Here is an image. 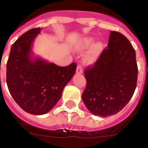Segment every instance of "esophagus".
Returning a JSON list of instances; mask_svg holds the SVG:
<instances>
[{
    "label": "esophagus",
    "instance_id": "esophagus-1",
    "mask_svg": "<svg viewBox=\"0 0 148 148\" xmlns=\"http://www.w3.org/2000/svg\"><path fill=\"white\" fill-rule=\"evenodd\" d=\"M76 73L78 74H81L83 73V68L81 67V65H77V70H76Z\"/></svg>",
    "mask_w": 148,
    "mask_h": 148
}]
</instances>
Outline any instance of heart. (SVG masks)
Wrapping results in <instances>:
<instances>
[{
    "label": "heart",
    "instance_id": "1",
    "mask_svg": "<svg viewBox=\"0 0 148 148\" xmlns=\"http://www.w3.org/2000/svg\"><path fill=\"white\" fill-rule=\"evenodd\" d=\"M94 43H95L94 38L86 37L79 40L75 45V51L78 52H83L91 47L84 57V61L87 64H93L97 62L104 48L103 44L96 43L93 45Z\"/></svg>",
    "mask_w": 148,
    "mask_h": 148
}]
</instances>
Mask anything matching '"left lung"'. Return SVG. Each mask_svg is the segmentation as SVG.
Segmentation results:
<instances>
[{"instance_id": "left-lung-1", "label": "left lung", "mask_w": 148, "mask_h": 148, "mask_svg": "<svg viewBox=\"0 0 148 148\" xmlns=\"http://www.w3.org/2000/svg\"><path fill=\"white\" fill-rule=\"evenodd\" d=\"M136 53L128 39L110 31L108 48L84 71L87 85L82 100L93 114H116L133 96L138 80Z\"/></svg>"}]
</instances>
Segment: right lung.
I'll list each match as a JSON object with an SVG mask.
<instances>
[{
    "label": "right lung",
    "mask_w": 148,
    "mask_h": 148,
    "mask_svg": "<svg viewBox=\"0 0 148 148\" xmlns=\"http://www.w3.org/2000/svg\"><path fill=\"white\" fill-rule=\"evenodd\" d=\"M40 28L22 34L10 48L6 81L16 103L26 112L45 114L60 100L64 88L74 75L76 63L60 67L33 58L32 45Z\"/></svg>",
    "instance_id": "obj_1"
}]
</instances>
